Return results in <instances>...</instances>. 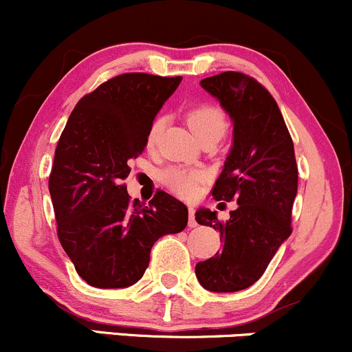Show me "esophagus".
Returning <instances> with one entry per match:
<instances>
[{"mask_svg": "<svg viewBox=\"0 0 352 352\" xmlns=\"http://www.w3.org/2000/svg\"><path fill=\"white\" fill-rule=\"evenodd\" d=\"M195 212H196L195 208H189V228H196L197 226Z\"/></svg>", "mask_w": 352, "mask_h": 352, "instance_id": "esophagus-1", "label": "esophagus"}]
</instances>
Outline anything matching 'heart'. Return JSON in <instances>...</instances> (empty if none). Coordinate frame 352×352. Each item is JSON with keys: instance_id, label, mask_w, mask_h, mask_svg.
Returning <instances> with one entry per match:
<instances>
[{"instance_id": "obj_1", "label": "heart", "mask_w": 352, "mask_h": 352, "mask_svg": "<svg viewBox=\"0 0 352 352\" xmlns=\"http://www.w3.org/2000/svg\"><path fill=\"white\" fill-rule=\"evenodd\" d=\"M188 124L199 141L206 140V138L219 140L226 131L228 121L218 106L201 104L188 113ZM161 129H163V120L156 118L149 126L148 136H146V144L149 148L156 144ZM204 177H206V173L201 168H179V166H175V168L166 169L163 173V183L176 195L191 197L196 195L197 186H199Z\"/></svg>"}]
</instances>
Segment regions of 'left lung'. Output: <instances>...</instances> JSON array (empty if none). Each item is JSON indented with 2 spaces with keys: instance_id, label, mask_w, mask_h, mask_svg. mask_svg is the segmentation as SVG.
<instances>
[{
  "instance_id": "left-lung-1",
  "label": "left lung",
  "mask_w": 352,
  "mask_h": 352,
  "mask_svg": "<svg viewBox=\"0 0 352 352\" xmlns=\"http://www.w3.org/2000/svg\"><path fill=\"white\" fill-rule=\"evenodd\" d=\"M232 121V146L212 188L216 201L238 208L221 223L197 209L196 221L218 229L223 250L196 264V278L212 293H236L254 284L291 236L298 192L294 144L270 91L248 74L226 71L199 82Z\"/></svg>"
}]
</instances>
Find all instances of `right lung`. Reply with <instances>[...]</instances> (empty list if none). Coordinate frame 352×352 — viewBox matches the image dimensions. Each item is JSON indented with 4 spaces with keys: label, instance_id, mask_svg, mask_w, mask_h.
I'll use <instances>...</instances> for the list:
<instances>
[{
    "label": "right lung",
    "instance_id": "obj_1",
    "mask_svg": "<svg viewBox=\"0 0 352 352\" xmlns=\"http://www.w3.org/2000/svg\"><path fill=\"white\" fill-rule=\"evenodd\" d=\"M183 78L126 73L78 101L59 138L50 175L58 238L89 286L138 283L161 236L181 232L188 208L164 191L149 206L129 199V160L146 148L149 126Z\"/></svg>",
    "mask_w": 352,
    "mask_h": 352
}]
</instances>
